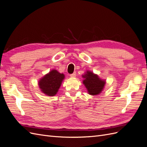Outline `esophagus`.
<instances>
[{"label": "esophagus", "mask_w": 147, "mask_h": 147, "mask_svg": "<svg viewBox=\"0 0 147 147\" xmlns=\"http://www.w3.org/2000/svg\"><path fill=\"white\" fill-rule=\"evenodd\" d=\"M70 77H72V78H74V77H75V76H76V73L74 72V73L72 74H70Z\"/></svg>", "instance_id": "1"}]
</instances>
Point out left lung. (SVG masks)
Wrapping results in <instances>:
<instances>
[{"mask_svg": "<svg viewBox=\"0 0 147 147\" xmlns=\"http://www.w3.org/2000/svg\"><path fill=\"white\" fill-rule=\"evenodd\" d=\"M83 77L84 78L83 83L87 89L88 94L92 96L98 95L103 90L105 81L100 79L97 75L88 70Z\"/></svg>", "mask_w": 147, "mask_h": 147, "instance_id": "left-lung-1", "label": "left lung"}]
</instances>
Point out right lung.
Listing matches in <instances>:
<instances>
[{"label": "right lung", "instance_id": "add662e5", "mask_svg": "<svg viewBox=\"0 0 147 147\" xmlns=\"http://www.w3.org/2000/svg\"><path fill=\"white\" fill-rule=\"evenodd\" d=\"M64 78L63 74L53 69L40 80L39 88L44 94L49 96H54L57 94Z\"/></svg>", "mask_w": 147, "mask_h": 147}]
</instances>
